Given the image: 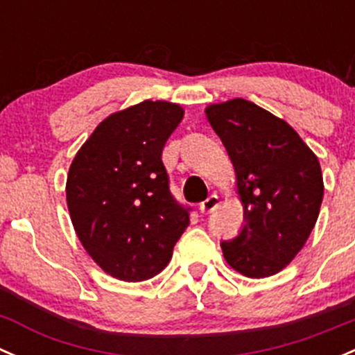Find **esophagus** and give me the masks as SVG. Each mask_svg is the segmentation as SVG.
I'll list each match as a JSON object with an SVG mask.
<instances>
[{
  "label": "esophagus",
  "instance_id": "esophagus-1",
  "mask_svg": "<svg viewBox=\"0 0 355 355\" xmlns=\"http://www.w3.org/2000/svg\"><path fill=\"white\" fill-rule=\"evenodd\" d=\"M220 205V198L217 195H210L209 198L205 200V202L200 203V210H202L203 214H210L214 212V210L217 209V207Z\"/></svg>",
  "mask_w": 355,
  "mask_h": 355
}]
</instances>
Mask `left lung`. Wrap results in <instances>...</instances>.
Segmentation results:
<instances>
[{
	"label": "left lung",
	"instance_id": "left-lung-1",
	"mask_svg": "<svg viewBox=\"0 0 355 355\" xmlns=\"http://www.w3.org/2000/svg\"><path fill=\"white\" fill-rule=\"evenodd\" d=\"M205 115L226 146L243 205L240 234L220 243L224 259L247 278H268L295 259L318 220L319 160L288 122L243 98L209 105Z\"/></svg>",
	"mask_w": 355,
	"mask_h": 355
}]
</instances>
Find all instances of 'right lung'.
Returning a JSON list of instances; mask_svg holds the SVG:
<instances>
[{
    "mask_svg": "<svg viewBox=\"0 0 355 355\" xmlns=\"http://www.w3.org/2000/svg\"><path fill=\"white\" fill-rule=\"evenodd\" d=\"M178 103L145 100L101 121L70 164L67 207L77 238L112 278L159 275L189 224L174 200L162 150L182 121Z\"/></svg>",
    "mask_w": 355,
    "mask_h": 355,
    "instance_id": "obj_1",
    "label": "right lung"
}]
</instances>
